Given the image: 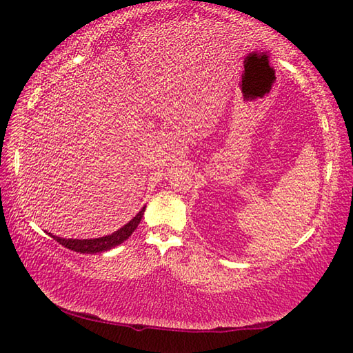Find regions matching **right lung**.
<instances>
[{
	"label": "right lung",
	"mask_w": 353,
	"mask_h": 353,
	"mask_svg": "<svg viewBox=\"0 0 353 353\" xmlns=\"http://www.w3.org/2000/svg\"><path fill=\"white\" fill-rule=\"evenodd\" d=\"M145 206L141 209L139 214L137 216L125 224L124 228H121L119 230L114 232L112 235L103 236V238H95V239H65V238H59L51 235V238H54L59 244H62L66 249H70L72 252H79V253H101L114 249V247L119 245L123 241H125L129 238L134 229L138 228V224L141 223L142 215H144Z\"/></svg>",
	"instance_id": "obj_1"
}]
</instances>
